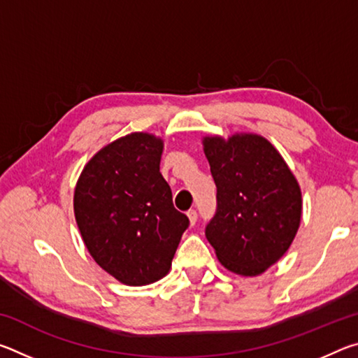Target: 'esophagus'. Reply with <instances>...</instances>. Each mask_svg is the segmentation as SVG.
<instances>
[{"mask_svg":"<svg viewBox=\"0 0 358 358\" xmlns=\"http://www.w3.org/2000/svg\"><path fill=\"white\" fill-rule=\"evenodd\" d=\"M186 215H187V220H189V222H191V226H194V224H196V221H197V211L189 210Z\"/></svg>","mask_w":358,"mask_h":358,"instance_id":"esophagus-1","label":"esophagus"}]
</instances>
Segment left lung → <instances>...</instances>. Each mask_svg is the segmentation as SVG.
<instances>
[{
    "instance_id": "obj_1",
    "label": "left lung",
    "mask_w": 358,
    "mask_h": 358,
    "mask_svg": "<svg viewBox=\"0 0 358 358\" xmlns=\"http://www.w3.org/2000/svg\"><path fill=\"white\" fill-rule=\"evenodd\" d=\"M216 183L217 208L205 229L229 271L259 276L292 245L301 220V189L273 145L240 132L202 138Z\"/></svg>"
}]
</instances>
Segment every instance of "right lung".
Here are the masks:
<instances>
[{"label": "right lung", "mask_w": 358, "mask_h": 358, "mask_svg": "<svg viewBox=\"0 0 358 358\" xmlns=\"http://www.w3.org/2000/svg\"><path fill=\"white\" fill-rule=\"evenodd\" d=\"M164 141L131 132L101 148L74 189V215L94 262L126 286L164 278L187 216L175 210L159 172Z\"/></svg>", "instance_id": "add662e5"}]
</instances>
